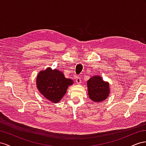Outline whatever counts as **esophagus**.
Returning <instances> with one entry per match:
<instances>
[{"label": "esophagus", "mask_w": 146, "mask_h": 146, "mask_svg": "<svg viewBox=\"0 0 146 146\" xmlns=\"http://www.w3.org/2000/svg\"><path fill=\"white\" fill-rule=\"evenodd\" d=\"M76 82L78 84H80V83L81 82V78L80 76H77L76 80Z\"/></svg>", "instance_id": "34e87169"}]
</instances>
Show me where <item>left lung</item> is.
Instances as JSON below:
<instances>
[{"mask_svg": "<svg viewBox=\"0 0 146 146\" xmlns=\"http://www.w3.org/2000/svg\"><path fill=\"white\" fill-rule=\"evenodd\" d=\"M87 87L89 98L95 102L105 100L110 94L109 84L99 76L92 77L88 80Z\"/></svg>", "mask_w": 146, "mask_h": 146, "instance_id": "8db88e82", "label": "left lung"}]
</instances>
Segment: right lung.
I'll list each match as a JSON object with an SVG mask.
<instances>
[{
  "instance_id": "1",
  "label": "right lung",
  "mask_w": 146,
  "mask_h": 146,
  "mask_svg": "<svg viewBox=\"0 0 146 146\" xmlns=\"http://www.w3.org/2000/svg\"><path fill=\"white\" fill-rule=\"evenodd\" d=\"M73 84L60 71L48 68L40 72L36 78V87L40 93L50 102H59L65 94L68 87Z\"/></svg>"
}]
</instances>
